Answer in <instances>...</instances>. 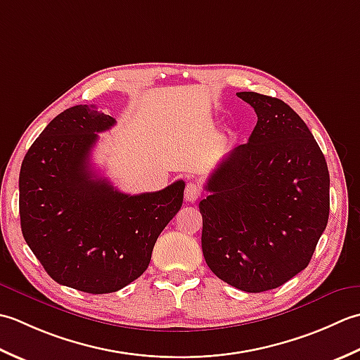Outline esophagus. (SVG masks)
I'll return each instance as SVG.
<instances>
[{"mask_svg":"<svg viewBox=\"0 0 360 360\" xmlns=\"http://www.w3.org/2000/svg\"><path fill=\"white\" fill-rule=\"evenodd\" d=\"M200 194H202V191H200L199 185H195L194 181H189L185 188V200L193 203L195 200H199Z\"/></svg>","mask_w":360,"mask_h":360,"instance_id":"34e87169","label":"esophagus"}]
</instances>
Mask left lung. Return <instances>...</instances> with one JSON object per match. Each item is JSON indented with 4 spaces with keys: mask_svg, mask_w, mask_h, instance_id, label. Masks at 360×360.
Here are the masks:
<instances>
[{
    "mask_svg": "<svg viewBox=\"0 0 360 360\" xmlns=\"http://www.w3.org/2000/svg\"><path fill=\"white\" fill-rule=\"evenodd\" d=\"M236 94L258 122L205 185L202 252L217 278L258 293L309 264L329 217V172L311 130L285 102Z\"/></svg>",
    "mask_w": 360,
    "mask_h": 360,
    "instance_id": "8db88e82",
    "label": "left lung"
}]
</instances>
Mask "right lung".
<instances>
[{
  "mask_svg": "<svg viewBox=\"0 0 360 360\" xmlns=\"http://www.w3.org/2000/svg\"><path fill=\"white\" fill-rule=\"evenodd\" d=\"M115 124L93 105L67 108L35 139L20 171L26 244L54 281L86 293L116 292L143 275L185 191L179 180L130 195L99 177L90 152Z\"/></svg>",
  "mask_w": 360,
  "mask_h": 360,
  "instance_id": "obj_1",
  "label": "right lung"
}]
</instances>
